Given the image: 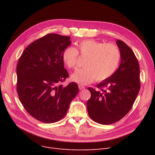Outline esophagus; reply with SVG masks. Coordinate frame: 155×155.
Segmentation results:
<instances>
[{
  "label": "esophagus",
  "mask_w": 155,
  "mask_h": 155,
  "mask_svg": "<svg viewBox=\"0 0 155 155\" xmlns=\"http://www.w3.org/2000/svg\"><path fill=\"white\" fill-rule=\"evenodd\" d=\"M78 88H79V89L80 90H83V89H84L85 88V87L84 86H83L82 85H78Z\"/></svg>",
  "instance_id": "esophagus-1"
}]
</instances>
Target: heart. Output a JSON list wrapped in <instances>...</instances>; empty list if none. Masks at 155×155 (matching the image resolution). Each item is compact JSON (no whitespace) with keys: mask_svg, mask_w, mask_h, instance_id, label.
<instances>
[{"mask_svg":"<svg viewBox=\"0 0 155 155\" xmlns=\"http://www.w3.org/2000/svg\"><path fill=\"white\" fill-rule=\"evenodd\" d=\"M77 50L68 47L64 50L62 59L70 69L77 67L78 53L86 58L84 68L77 70L71 75V79L80 85L102 82L113 75L119 66L120 53L113 44H105L95 39H85L77 43Z\"/></svg>","mask_w":155,"mask_h":155,"instance_id":"obj_1","label":"heart"}]
</instances>
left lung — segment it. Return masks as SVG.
<instances>
[{"mask_svg": "<svg viewBox=\"0 0 155 155\" xmlns=\"http://www.w3.org/2000/svg\"><path fill=\"white\" fill-rule=\"evenodd\" d=\"M121 62L117 70L102 81L95 90H88L91 97L87 102L88 114L96 123L111 124L124 117L131 109L140 89V65L133 51L118 39Z\"/></svg>", "mask_w": 155, "mask_h": 155, "instance_id": "left-lung-1", "label": "left lung"}]
</instances>
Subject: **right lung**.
Returning a JSON list of instances; mask_svg holds the SVG:
<instances>
[{
	"instance_id": "obj_1",
	"label": "right lung",
	"mask_w": 155,
	"mask_h": 155,
	"mask_svg": "<svg viewBox=\"0 0 155 155\" xmlns=\"http://www.w3.org/2000/svg\"><path fill=\"white\" fill-rule=\"evenodd\" d=\"M70 39L48 34L31 43L19 59L16 89L19 100L29 114L42 123L61 120L78 92L76 83L67 87L61 84L69 77L62 55Z\"/></svg>"
}]
</instances>
